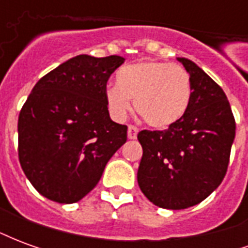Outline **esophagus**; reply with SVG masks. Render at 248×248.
<instances>
[{
    "mask_svg": "<svg viewBox=\"0 0 248 248\" xmlns=\"http://www.w3.org/2000/svg\"><path fill=\"white\" fill-rule=\"evenodd\" d=\"M137 134H138V129L135 126H129V129H127V138L129 140H135Z\"/></svg>",
    "mask_w": 248,
    "mask_h": 248,
    "instance_id": "34e87169",
    "label": "esophagus"
}]
</instances>
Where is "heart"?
I'll return each mask as SVG.
<instances>
[{
	"instance_id": "b5f03b06",
	"label": "heart",
	"mask_w": 248,
	"mask_h": 248,
	"mask_svg": "<svg viewBox=\"0 0 248 248\" xmlns=\"http://www.w3.org/2000/svg\"><path fill=\"white\" fill-rule=\"evenodd\" d=\"M155 129H167L186 115L192 99L190 74L182 66L140 61L122 67L105 89L110 117L122 122L133 108Z\"/></svg>"
}]
</instances>
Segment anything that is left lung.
<instances>
[{
  "mask_svg": "<svg viewBox=\"0 0 248 248\" xmlns=\"http://www.w3.org/2000/svg\"><path fill=\"white\" fill-rule=\"evenodd\" d=\"M190 74L192 99L186 115L163 131L142 130L138 185L146 198L167 210L191 207L222 183L235 138L226 94L195 63L178 57Z\"/></svg>",
  "mask_w": 248,
  "mask_h": 248,
  "instance_id": "obj_1",
  "label": "left lung"
}]
</instances>
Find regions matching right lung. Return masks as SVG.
<instances>
[{"label":"right lung","mask_w":248,"mask_h":248,"mask_svg":"<svg viewBox=\"0 0 248 248\" xmlns=\"http://www.w3.org/2000/svg\"><path fill=\"white\" fill-rule=\"evenodd\" d=\"M124 62L81 54L35 83L18 117L21 167L41 195L76 203L97 186L106 163L127 140L108 115L105 89Z\"/></svg>","instance_id":"obj_1"}]
</instances>
